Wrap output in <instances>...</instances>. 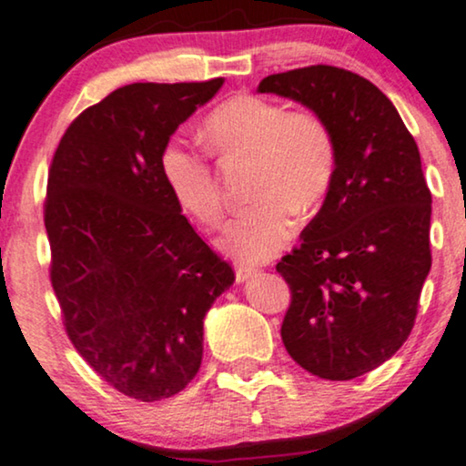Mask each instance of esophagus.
<instances>
[{
  "instance_id": "obj_1",
  "label": "esophagus",
  "mask_w": 466,
  "mask_h": 466,
  "mask_svg": "<svg viewBox=\"0 0 466 466\" xmlns=\"http://www.w3.org/2000/svg\"><path fill=\"white\" fill-rule=\"evenodd\" d=\"M255 263H246V261H239L238 266H235V279H238V283H242V280H246L248 277H252V274L257 272Z\"/></svg>"
}]
</instances>
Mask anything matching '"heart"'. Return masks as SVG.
<instances>
[{
	"instance_id": "b5f03b06",
	"label": "heart",
	"mask_w": 466,
	"mask_h": 466,
	"mask_svg": "<svg viewBox=\"0 0 466 466\" xmlns=\"http://www.w3.org/2000/svg\"><path fill=\"white\" fill-rule=\"evenodd\" d=\"M207 151L222 162L250 159V197L227 227L222 248L244 261H266L283 248L307 216L324 203L337 175L332 127L313 110H287L266 96L239 93L207 114L200 129ZM166 187L189 218L216 228L224 218L222 187L209 159L181 142L159 155Z\"/></svg>"
}]
</instances>
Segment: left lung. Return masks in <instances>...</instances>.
<instances>
[{
    "label": "left lung",
    "mask_w": 466,
    "mask_h": 466,
    "mask_svg": "<svg viewBox=\"0 0 466 466\" xmlns=\"http://www.w3.org/2000/svg\"><path fill=\"white\" fill-rule=\"evenodd\" d=\"M259 93L304 103L335 134L329 197L277 263L291 291L280 337L302 370L352 380L391 359L415 326L432 266L421 155L387 95L346 68L268 75Z\"/></svg>",
    "instance_id": "obj_1"
}]
</instances>
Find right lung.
<instances>
[{
    "label": "right lung",
    "instance_id": "1",
    "mask_svg": "<svg viewBox=\"0 0 466 466\" xmlns=\"http://www.w3.org/2000/svg\"><path fill=\"white\" fill-rule=\"evenodd\" d=\"M222 77L129 84L68 125L43 214L49 279L73 348L127 398L177 395L203 359V319L235 272L166 187L159 155Z\"/></svg>",
    "mask_w": 466,
    "mask_h": 466
}]
</instances>
